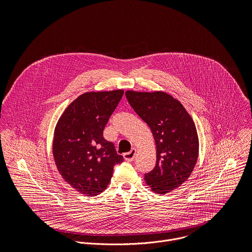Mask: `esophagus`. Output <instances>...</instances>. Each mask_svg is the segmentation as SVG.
I'll return each instance as SVG.
<instances>
[{
    "label": "esophagus",
    "mask_w": 252,
    "mask_h": 252,
    "mask_svg": "<svg viewBox=\"0 0 252 252\" xmlns=\"http://www.w3.org/2000/svg\"><path fill=\"white\" fill-rule=\"evenodd\" d=\"M135 155H136V150L135 149H131V151L129 153H126V154L124 155V158H125V159L126 161H131V160H133Z\"/></svg>",
    "instance_id": "34e87169"
}]
</instances>
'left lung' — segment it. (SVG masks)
<instances>
[{"label":"left lung","mask_w":252,"mask_h":252,"mask_svg":"<svg viewBox=\"0 0 252 252\" xmlns=\"http://www.w3.org/2000/svg\"><path fill=\"white\" fill-rule=\"evenodd\" d=\"M126 96L156 141L157 164L145 181L154 192L165 194L186 183L196 164L199 141L194 122L182 102L164 92L126 91Z\"/></svg>","instance_id":"obj_1"}]
</instances>
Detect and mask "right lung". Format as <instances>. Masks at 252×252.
Masks as SVG:
<instances>
[{
  "mask_svg": "<svg viewBox=\"0 0 252 252\" xmlns=\"http://www.w3.org/2000/svg\"><path fill=\"white\" fill-rule=\"evenodd\" d=\"M124 90L87 92L64 110L54 132L57 168L71 188L95 196L109 186L114 166L123 161L103 129L123 97Z\"/></svg>",
  "mask_w": 252,
  "mask_h": 252,
  "instance_id": "add662e5",
  "label": "right lung"
}]
</instances>
